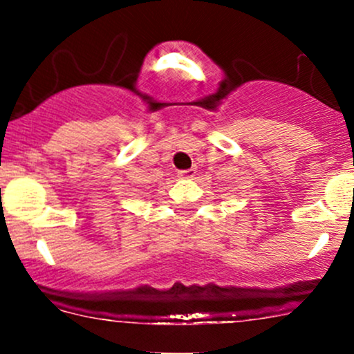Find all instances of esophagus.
Segmentation results:
<instances>
[{
	"label": "esophagus",
	"mask_w": 354,
	"mask_h": 354,
	"mask_svg": "<svg viewBox=\"0 0 354 354\" xmlns=\"http://www.w3.org/2000/svg\"><path fill=\"white\" fill-rule=\"evenodd\" d=\"M194 174H196V168L183 169V171H178V178H181V180H191V178H194Z\"/></svg>",
	"instance_id": "obj_1"
}]
</instances>
